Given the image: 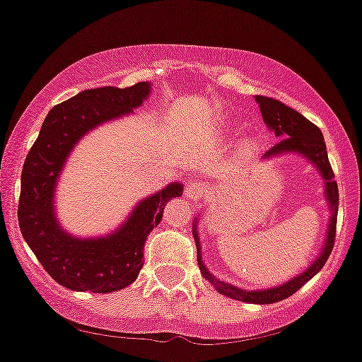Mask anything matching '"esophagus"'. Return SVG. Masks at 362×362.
<instances>
[{
    "label": "esophagus",
    "mask_w": 362,
    "mask_h": 362,
    "mask_svg": "<svg viewBox=\"0 0 362 362\" xmlns=\"http://www.w3.org/2000/svg\"><path fill=\"white\" fill-rule=\"evenodd\" d=\"M206 192H207L206 185L195 180V181H189L188 185H186L185 197L188 200H199V199H202L204 195H206Z\"/></svg>",
    "instance_id": "1"
}]
</instances>
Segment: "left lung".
<instances>
[{
  "label": "left lung",
  "instance_id": "left-lung-1",
  "mask_svg": "<svg viewBox=\"0 0 362 362\" xmlns=\"http://www.w3.org/2000/svg\"><path fill=\"white\" fill-rule=\"evenodd\" d=\"M257 103L260 107V112H262L264 123L267 124L269 130L274 132V135L278 139L276 144L271 149H267L262 155V160L274 158V156H280L284 153H298V155L304 156L306 160H310V163H313L317 167V170L320 173L322 180H324V188H325V200L329 202V211H331V218H329V227L327 234H325L324 248H322L320 255L313 260V262L308 266L306 271H303L301 274L294 276L292 280L285 281V284L278 285V287L266 288V291H245V288L234 287V285H228L225 281H220L216 276L207 271V267L204 266L202 257H200V245H199V234H197V228L193 221V238H195L197 245V260H199V269L202 273V276L216 288L220 294L227 296L230 299H238L243 303H252V304H271L284 301V299L291 298L292 294L299 291L306 281H310L318 271L324 267V264L327 262L329 255L332 252V246H334V235H336V218H338V185L334 181V173L331 169V163L327 158V149H325L324 135H322L320 128L315 127L311 121H308L306 117L301 116L298 110L291 109L285 103L278 102V100L269 98V96H255Z\"/></svg>",
  "mask_w": 362,
  "mask_h": 362
}]
</instances>
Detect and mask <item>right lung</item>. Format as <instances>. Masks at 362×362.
Here are the masks:
<instances>
[{
  "mask_svg": "<svg viewBox=\"0 0 362 362\" xmlns=\"http://www.w3.org/2000/svg\"><path fill=\"white\" fill-rule=\"evenodd\" d=\"M149 82L132 88L86 89L52 107L30 149L21 174L19 227L38 262L63 287L109 294L134 284L144 266L149 232L162 221L163 207L181 197V182L146 197L112 234L75 238L54 214V189L71 149L98 124L127 116L149 96Z\"/></svg>",
  "mask_w": 362,
  "mask_h": 362,
  "instance_id": "1",
  "label": "right lung"
}]
</instances>
